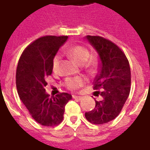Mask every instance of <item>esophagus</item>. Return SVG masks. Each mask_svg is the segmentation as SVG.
<instances>
[{
	"instance_id": "1",
	"label": "esophagus",
	"mask_w": 150,
	"mask_h": 150,
	"mask_svg": "<svg viewBox=\"0 0 150 150\" xmlns=\"http://www.w3.org/2000/svg\"><path fill=\"white\" fill-rule=\"evenodd\" d=\"M72 97H73V99H75V100H82V96H72Z\"/></svg>"
}]
</instances>
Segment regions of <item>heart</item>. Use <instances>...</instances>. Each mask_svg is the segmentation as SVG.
I'll use <instances>...</instances> for the list:
<instances>
[{"instance_id":"obj_1","label":"heart","mask_w":150,"mask_h":150,"mask_svg":"<svg viewBox=\"0 0 150 150\" xmlns=\"http://www.w3.org/2000/svg\"><path fill=\"white\" fill-rule=\"evenodd\" d=\"M67 54L71 56L72 59L75 60L79 65H83L87 62V67L90 71H92L96 66V60L95 59H89L90 53L87 48L82 46H71L67 50ZM60 56L55 55L53 59L52 67L53 70L56 71L59 69V63H60ZM84 83V79L81 77H75V78H67L66 79L65 84L67 88L71 90H75Z\"/></svg>"}]
</instances>
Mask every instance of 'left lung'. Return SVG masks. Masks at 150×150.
Here are the masks:
<instances>
[{
    "label": "left lung",
    "mask_w": 150,
    "mask_h": 150,
    "mask_svg": "<svg viewBox=\"0 0 150 150\" xmlns=\"http://www.w3.org/2000/svg\"><path fill=\"white\" fill-rule=\"evenodd\" d=\"M85 39L99 56L100 63L93 83L95 90L102 89V100H95L96 107L85 112V117L92 124L103 125L119 115L129 97L131 71L125 54L114 43L100 36L88 35Z\"/></svg>",
    "instance_id": "8db88e82"
}]
</instances>
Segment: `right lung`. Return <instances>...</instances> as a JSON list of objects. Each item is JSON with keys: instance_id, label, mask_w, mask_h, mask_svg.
<instances>
[{"instance_id": "obj_1", "label": "right lung", "mask_w": 150, "mask_h": 150, "mask_svg": "<svg viewBox=\"0 0 150 150\" xmlns=\"http://www.w3.org/2000/svg\"><path fill=\"white\" fill-rule=\"evenodd\" d=\"M67 36H45L26 47L18 62L16 84L19 97L32 117L47 127L59 125L71 94L61 93L50 97L46 92V79L52 74V62Z\"/></svg>"}]
</instances>
